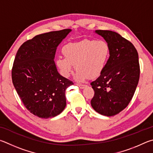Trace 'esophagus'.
<instances>
[{
    "label": "esophagus",
    "instance_id": "obj_1",
    "mask_svg": "<svg viewBox=\"0 0 153 153\" xmlns=\"http://www.w3.org/2000/svg\"><path fill=\"white\" fill-rule=\"evenodd\" d=\"M76 85H77V86H78L80 89H84V88L87 86L86 85H82V84H76Z\"/></svg>",
    "mask_w": 153,
    "mask_h": 153
}]
</instances>
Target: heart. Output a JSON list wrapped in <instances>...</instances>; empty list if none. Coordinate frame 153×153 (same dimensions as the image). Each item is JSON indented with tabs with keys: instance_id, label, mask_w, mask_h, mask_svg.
<instances>
[{
	"instance_id": "heart-1",
	"label": "heart",
	"mask_w": 153,
	"mask_h": 153,
	"mask_svg": "<svg viewBox=\"0 0 153 153\" xmlns=\"http://www.w3.org/2000/svg\"><path fill=\"white\" fill-rule=\"evenodd\" d=\"M62 53L65 57L59 56L56 60L60 74L68 78L74 65L77 70L75 79L81 82L102 73L110 56V47L104 40L85 39L66 45Z\"/></svg>"
}]
</instances>
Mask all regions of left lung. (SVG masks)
I'll return each mask as SVG.
<instances>
[{"label":"left lung","instance_id":"1","mask_svg":"<svg viewBox=\"0 0 153 153\" xmlns=\"http://www.w3.org/2000/svg\"><path fill=\"white\" fill-rule=\"evenodd\" d=\"M110 47V56L105 68L91 82L94 97L92 108L101 115L113 116L130 102L140 77L138 54L132 43L116 32L96 30Z\"/></svg>","mask_w":153,"mask_h":153}]
</instances>
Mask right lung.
<instances>
[{"instance_id": "1", "label": "right lung", "mask_w": 153, "mask_h": 153, "mask_svg": "<svg viewBox=\"0 0 153 153\" xmlns=\"http://www.w3.org/2000/svg\"><path fill=\"white\" fill-rule=\"evenodd\" d=\"M66 29L35 36L21 45L12 69V81L28 110L41 118L60 114L66 105L65 91L73 85L58 72L56 49L71 32Z\"/></svg>"}]
</instances>
